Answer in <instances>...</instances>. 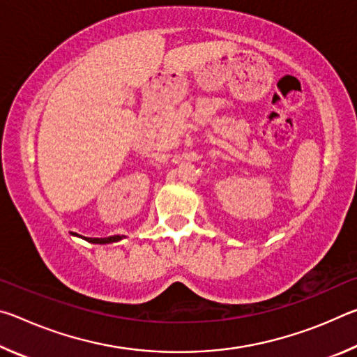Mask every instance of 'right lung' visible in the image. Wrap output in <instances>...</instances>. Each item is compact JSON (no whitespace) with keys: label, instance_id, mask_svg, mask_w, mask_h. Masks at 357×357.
<instances>
[{"label":"right lung","instance_id":"obj_1","mask_svg":"<svg viewBox=\"0 0 357 357\" xmlns=\"http://www.w3.org/2000/svg\"><path fill=\"white\" fill-rule=\"evenodd\" d=\"M83 239H86L88 243H93V244H112V243H116L119 239H123V236L114 234V236H108V238H83Z\"/></svg>","mask_w":357,"mask_h":357}]
</instances>
